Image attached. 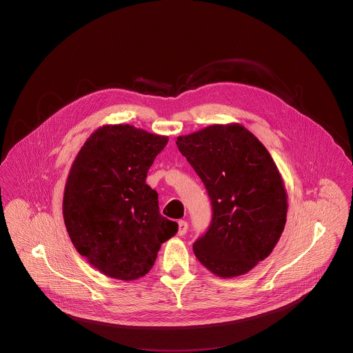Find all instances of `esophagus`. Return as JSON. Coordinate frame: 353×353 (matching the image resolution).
<instances>
[{
	"label": "esophagus",
	"instance_id": "esophagus-1",
	"mask_svg": "<svg viewBox=\"0 0 353 353\" xmlns=\"http://www.w3.org/2000/svg\"><path fill=\"white\" fill-rule=\"evenodd\" d=\"M187 229H188V223L187 221H179V230H177V234L179 236H184L187 233Z\"/></svg>",
	"mask_w": 353,
	"mask_h": 353
}]
</instances>
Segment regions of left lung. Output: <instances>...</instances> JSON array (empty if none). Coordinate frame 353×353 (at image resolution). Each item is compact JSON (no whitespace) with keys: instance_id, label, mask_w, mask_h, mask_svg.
I'll list each match as a JSON object with an SVG mask.
<instances>
[{"instance_id":"1","label":"left lung","mask_w":353,"mask_h":353,"mask_svg":"<svg viewBox=\"0 0 353 353\" xmlns=\"http://www.w3.org/2000/svg\"><path fill=\"white\" fill-rule=\"evenodd\" d=\"M176 144L212 199V225L194 243L198 261L232 279L266 259L281 237L288 195L268 148L239 123L212 124Z\"/></svg>"}]
</instances>
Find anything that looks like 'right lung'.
I'll use <instances>...</instances> for the list:
<instances>
[{
	"instance_id": "1",
	"label": "right lung",
	"mask_w": 353,
	"mask_h": 353,
	"mask_svg": "<svg viewBox=\"0 0 353 353\" xmlns=\"http://www.w3.org/2000/svg\"><path fill=\"white\" fill-rule=\"evenodd\" d=\"M168 137L130 124L95 130L79 150L65 183L63 215L76 251L105 276H145L161 244L177 233L162 216L158 194L145 184Z\"/></svg>"
}]
</instances>
